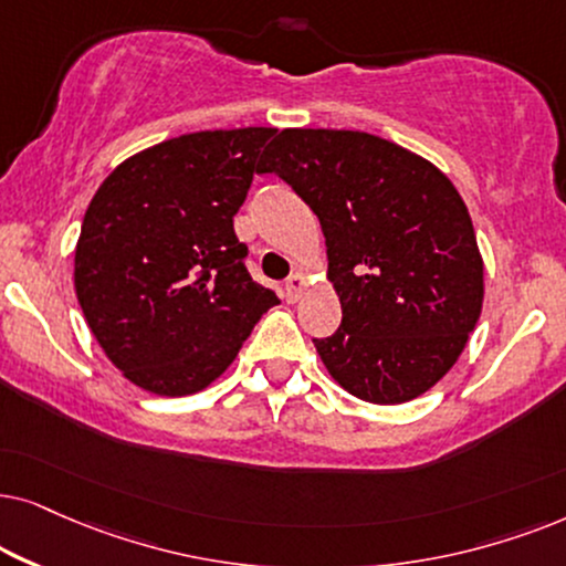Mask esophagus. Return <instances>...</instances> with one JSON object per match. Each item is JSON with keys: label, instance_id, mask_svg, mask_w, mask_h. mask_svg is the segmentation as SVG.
I'll return each mask as SVG.
<instances>
[{"label": "esophagus", "instance_id": "1", "mask_svg": "<svg viewBox=\"0 0 566 566\" xmlns=\"http://www.w3.org/2000/svg\"><path fill=\"white\" fill-rule=\"evenodd\" d=\"M303 287H305L303 274H292L287 282H284V295H287L290 303H295V300L300 297V292H303Z\"/></svg>", "mask_w": 566, "mask_h": 566}]
</instances>
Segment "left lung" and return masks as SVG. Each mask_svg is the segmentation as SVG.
Returning a JSON list of instances; mask_svg holds the SVG:
<instances>
[{
	"instance_id": "1",
	"label": "left lung",
	"mask_w": 566,
	"mask_h": 566,
	"mask_svg": "<svg viewBox=\"0 0 566 566\" xmlns=\"http://www.w3.org/2000/svg\"><path fill=\"white\" fill-rule=\"evenodd\" d=\"M261 172L321 220L342 326L313 336L352 396L403 403L461 357L484 300L469 209L424 157L365 132L284 129Z\"/></svg>"
}]
</instances>
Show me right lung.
Segmentation results:
<instances>
[{
    "instance_id": "add662e5",
    "label": "right lung",
    "mask_w": 566,
    "mask_h": 566,
    "mask_svg": "<svg viewBox=\"0 0 566 566\" xmlns=\"http://www.w3.org/2000/svg\"><path fill=\"white\" fill-rule=\"evenodd\" d=\"M276 129L193 132L120 163L90 201L74 290L134 386L188 396L228 370L274 290L248 274L232 217Z\"/></svg>"
}]
</instances>
